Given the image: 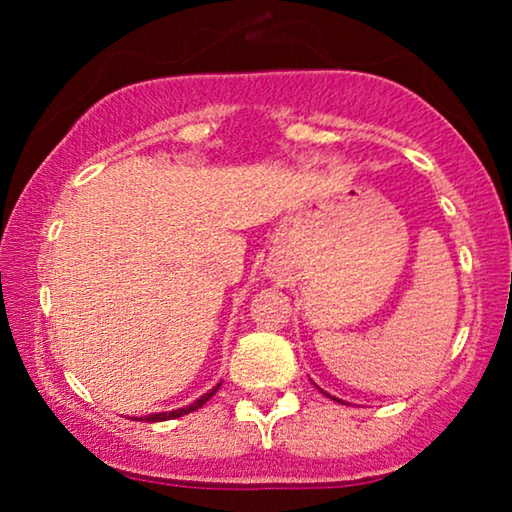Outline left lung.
<instances>
[{
  "label": "left lung",
  "instance_id": "obj_1",
  "mask_svg": "<svg viewBox=\"0 0 512 512\" xmlns=\"http://www.w3.org/2000/svg\"><path fill=\"white\" fill-rule=\"evenodd\" d=\"M335 401H338V398H335Z\"/></svg>",
  "mask_w": 512,
  "mask_h": 512
}]
</instances>
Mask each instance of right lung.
Returning a JSON list of instances; mask_svg holds the SVG:
<instances>
[{
  "label": "right lung",
  "instance_id": "add662e5",
  "mask_svg": "<svg viewBox=\"0 0 512 512\" xmlns=\"http://www.w3.org/2000/svg\"><path fill=\"white\" fill-rule=\"evenodd\" d=\"M221 384H216V387L209 391V394H205V396H200L198 401L195 403H191V405H186V408H179V410H172V412H158V415H149L146 417V422H165V419H177V417H181V415H188V412H193V410H198V408H202V405H205L209 398H212L214 394H216V389H219Z\"/></svg>",
  "mask_w": 512,
  "mask_h": 512
}]
</instances>
